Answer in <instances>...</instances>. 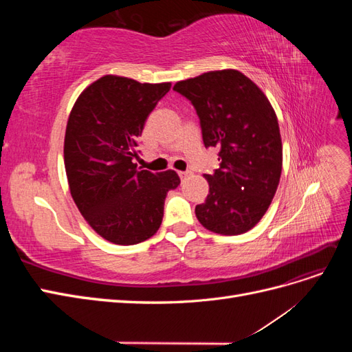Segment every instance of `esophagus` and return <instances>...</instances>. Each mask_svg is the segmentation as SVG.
Here are the masks:
<instances>
[{
  "label": "esophagus",
  "instance_id": "1",
  "mask_svg": "<svg viewBox=\"0 0 352 352\" xmlns=\"http://www.w3.org/2000/svg\"><path fill=\"white\" fill-rule=\"evenodd\" d=\"M189 175V172H179V176H180V179H184V177H186Z\"/></svg>",
  "mask_w": 352,
  "mask_h": 352
}]
</instances>
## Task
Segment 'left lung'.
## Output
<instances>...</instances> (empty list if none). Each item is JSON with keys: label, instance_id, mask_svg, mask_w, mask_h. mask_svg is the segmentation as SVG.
Instances as JSON below:
<instances>
[{"label": "left lung", "instance_id": "left-lung-1", "mask_svg": "<svg viewBox=\"0 0 352 352\" xmlns=\"http://www.w3.org/2000/svg\"><path fill=\"white\" fill-rule=\"evenodd\" d=\"M190 101L206 148L219 150L220 166L206 175L210 190L195 214L206 229L241 235L267 211L282 173L278 117L263 91L238 70H216L177 82Z\"/></svg>", "mask_w": 352, "mask_h": 352}]
</instances>
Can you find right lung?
<instances>
[{"label": "right lung", "mask_w": 352, "mask_h": 352, "mask_svg": "<svg viewBox=\"0 0 352 352\" xmlns=\"http://www.w3.org/2000/svg\"><path fill=\"white\" fill-rule=\"evenodd\" d=\"M170 87L107 74L79 95L69 116L70 194L89 226L113 243L151 238L162 225L167 192L180 184L173 170L151 173L133 162L146 117Z\"/></svg>", "instance_id": "add662e5"}]
</instances>
